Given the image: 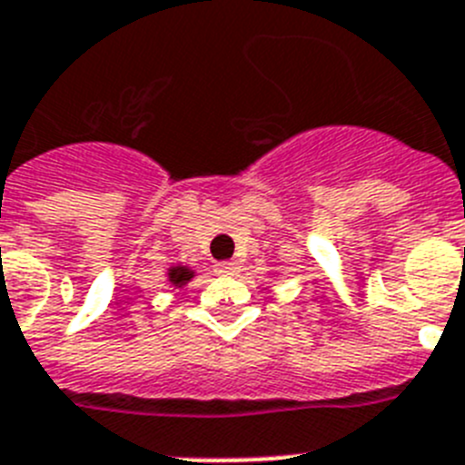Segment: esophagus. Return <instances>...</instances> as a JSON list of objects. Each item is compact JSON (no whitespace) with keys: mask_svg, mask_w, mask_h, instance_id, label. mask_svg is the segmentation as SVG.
Wrapping results in <instances>:
<instances>
[{"mask_svg":"<svg viewBox=\"0 0 465 465\" xmlns=\"http://www.w3.org/2000/svg\"><path fill=\"white\" fill-rule=\"evenodd\" d=\"M235 271H237V261H221V263H216L218 275H232Z\"/></svg>","mask_w":465,"mask_h":465,"instance_id":"34e87169","label":"esophagus"}]
</instances>
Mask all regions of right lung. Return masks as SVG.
I'll return each mask as SVG.
<instances>
[{
    "label": "right lung",
    "mask_w": 465,
    "mask_h": 465,
    "mask_svg": "<svg viewBox=\"0 0 465 465\" xmlns=\"http://www.w3.org/2000/svg\"><path fill=\"white\" fill-rule=\"evenodd\" d=\"M193 275L194 272L190 271V268H185V265H173L172 271H169V282H172L173 287H183L185 282H190Z\"/></svg>",
    "instance_id": "obj_1"
}]
</instances>
